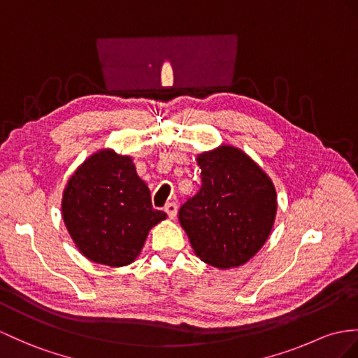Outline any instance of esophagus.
Returning a JSON list of instances; mask_svg holds the SVG:
<instances>
[{
	"mask_svg": "<svg viewBox=\"0 0 358 358\" xmlns=\"http://www.w3.org/2000/svg\"><path fill=\"white\" fill-rule=\"evenodd\" d=\"M164 211L169 214V217H170L171 220H173V219H176V215H178V205L174 203V202H170V203L165 205Z\"/></svg>",
	"mask_w": 358,
	"mask_h": 358,
	"instance_id": "obj_1",
	"label": "esophagus"
}]
</instances>
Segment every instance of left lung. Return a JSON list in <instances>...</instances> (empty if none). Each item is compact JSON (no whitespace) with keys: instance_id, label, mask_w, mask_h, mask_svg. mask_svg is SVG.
<instances>
[{"instance_id":"8db88e82","label":"left lung","mask_w":358,"mask_h":358,"mask_svg":"<svg viewBox=\"0 0 358 358\" xmlns=\"http://www.w3.org/2000/svg\"><path fill=\"white\" fill-rule=\"evenodd\" d=\"M199 193L179 209V222L203 263L235 268L258 254L272 232L278 197L268 174L238 147L222 144L196 158Z\"/></svg>"}]
</instances>
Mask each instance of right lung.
<instances>
[{
  "label": "right lung",
  "mask_w": 358,
  "mask_h": 358,
  "mask_svg": "<svg viewBox=\"0 0 358 358\" xmlns=\"http://www.w3.org/2000/svg\"><path fill=\"white\" fill-rule=\"evenodd\" d=\"M60 206L80 254L109 267L132 264L150 229L167 219L153 209L150 189L138 176L132 156L112 149L97 150L78 165Z\"/></svg>",
  "instance_id": "1"
}]
</instances>
